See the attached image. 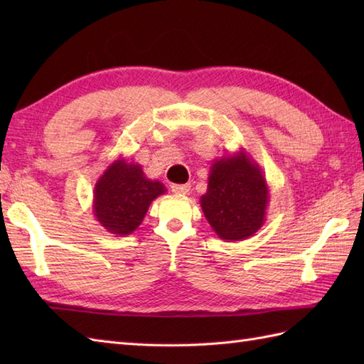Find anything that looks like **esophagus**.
<instances>
[{
    "label": "esophagus",
    "mask_w": 364,
    "mask_h": 364,
    "mask_svg": "<svg viewBox=\"0 0 364 364\" xmlns=\"http://www.w3.org/2000/svg\"><path fill=\"white\" fill-rule=\"evenodd\" d=\"M191 191V184H172V192L178 196H186Z\"/></svg>",
    "instance_id": "esophagus-1"
}]
</instances>
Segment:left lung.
Wrapping results in <instances>:
<instances>
[{"mask_svg": "<svg viewBox=\"0 0 364 364\" xmlns=\"http://www.w3.org/2000/svg\"><path fill=\"white\" fill-rule=\"evenodd\" d=\"M269 186L258 162L244 149L215 159L200 206L223 241H244L264 225Z\"/></svg>", "mask_w": 364, "mask_h": 364, "instance_id": "1", "label": "left lung"}]
</instances>
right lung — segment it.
<instances>
[{
	"label": "right lung",
	"instance_id": "obj_1",
	"mask_svg": "<svg viewBox=\"0 0 364 364\" xmlns=\"http://www.w3.org/2000/svg\"><path fill=\"white\" fill-rule=\"evenodd\" d=\"M166 191L161 181L145 176L141 164L119 156L95 183L92 211L106 231L127 236L141 225L153 200Z\"/></svg>",
	"mask_w": 364,
	"mask_h": 364
}]
</instances>
